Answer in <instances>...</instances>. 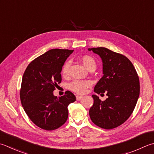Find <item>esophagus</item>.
<instances>
[{
  "instance_id": "esophagus-1",
  "label": "esophagus",
  "mask_w": 154,
  "mask_h": 154,
  "mask_svg": "<svg viewBox=\"0 0 154 154\" xmlns=\"http://www.w3.org/2000/svg\"><path fill=\"white\" fill-rule=\"evenodd\" d=\"M82 98H83V96H81V95H77L76 96V99H77V101L81 100V99Z\"/></svg>"
}]
</instances>
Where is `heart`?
<instances>
[{"label":"heart","instance_id":"b5f03b06","mask_svg":"<svg viewBox=\"0 0 154 154\" xmlns=\"http://www.w3.org/2000/svg\"><path fill=\"white\" fill-rule=\"evenodd\" d=\"M81 61L85 67L89 69L91 67H95L96 66V63L95 59L89 55H83L81 58ZM71 65V61H66L63 64L61 69V73L64 77L67 76L69 74V67ZM91 85V82L89 80H74L71 83H69V87L70 90L79 94L85 93L87 89Z\"/></svg>","mask_w":154,"mask_h":154}]
</instances>
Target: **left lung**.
Returning a JSON list of instances; mask_svg holds the SVG:
<instances>
[{
	"instance_id": "8db88e82",
	"label": "left lung",
	"mask_w": 154,
	"mask_h": 154,
	"mask_svg": "<svg viewBox=\"0 0 154 154\" xmlns=\"http://www.w3.org/2000/svg\"><path fill=\"white\" fill-rule=\"evenodd\" d=\"M88 50L99 55L103 61V76L94 91L97 94L106 93L108 96L106 100L101 101L98 96L92 95L94 103L89 109L90 118L101 128H116L133 113L140 95L139 77L132 63L123 55L105 47Z\"/></svg>"
}]
</instances>
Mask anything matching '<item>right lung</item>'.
Listing matches in <instances>:
<instances>
[{
  "label": "right lung",
  "mask_w": 154,
  "mask_h": 154,
  "mask_svg": "<svg viewBox=\"0 0 154 154\" xmlns=\"http://www.w3.org/2000/svg\"><path fill=\"white\" fill-rule=\"evenodd\" d=\"M73 50L54 49L35 59L23 74L20 99L23 109L35 124L51 131L62 126L68 118V105L76 100L67 91L60 97L53 95L61 82V69Z\"/></svg>",
  "instance_id": "right-lung-1"
}]
</instances>
